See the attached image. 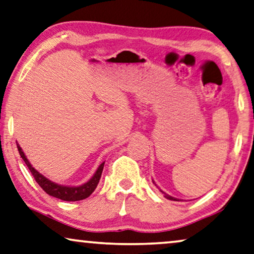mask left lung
I'll use <instances>...</instances> for the list:
<instances>
[{"label":"left lung","mask_w":254,"mask_h":254,"mask_svg":"<svg viewBox=\"0 0 254 254\" xmlns=\"http://www.w3.org/2000/svg\"><path fill=\"white\" fill-rule=\"evenodd\" d=\"M161 191V190H160ZM161 192L164 193V197L165 198H167V199H170V200H179V199H176V198H174V197H172V196H170V194H167V193H165L164 191H161Z\"/></svg>","instance_id":"1"}]
</instances>
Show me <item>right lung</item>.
I'll list each match as a JSON object with an SVG mask.
<instances>
[{"label":"right lung","instance_id":"add662e5","mask_svg":"<svg viewBox=\"0 0 254 254\" xmlns=\"http://www.w3.org/2000/svg\"><path fill=\"white\" fill-rule=\"evenodd\" d=\"M17 148H18V151H19L20 157L23 158L25 164L27 165L28 170L31 171L32 175L34 176L35 181L38 182V185L41 187V188L45 190L48 194H50V196L53 197L60 198L62 200L75 201V200L86 199L87 197H89L90 194L94 192V190L96 189V187L98 185V182H100V179L102 176L103 168H104V163H102L100 165V167L97 168V171L94 174L93 178H91L88 182L83 183L82 186H79V187L61 186L55 182H51L50 180H48L42 174H40L38 171L34 170V167L29 164L28 159L26 158V156H25V153L23 150H21L19 144H17Z\"/></svg>","mask_w":254,"mask_h":254}]
</instances>
